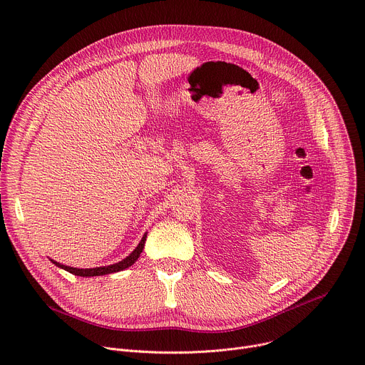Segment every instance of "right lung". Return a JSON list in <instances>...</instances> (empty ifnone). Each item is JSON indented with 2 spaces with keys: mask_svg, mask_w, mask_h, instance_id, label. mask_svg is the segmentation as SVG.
<instances>
[{
  "mask_svg": "<svg viewBox=\"0 0 365 365\" xmlns=\"http://www.w3.org/2000/svg\"><path fill=\"white\" fill-rule=\"evenodd\" d=\"M145 238H147V234L143 235L141 241L138 242V245L135 247V250L127 255L124 259H121V262L115 263V264H111V266H102V267H93V269H76V267H69V266H65V264H61L58 262H55V259L50 258V262L53 263L56 267H61L75 276H81V277H93V276H106V274H113V273H118V272H123L125 269H128L130 266H133L137 258L140 257V254L143 252V248H144V244H145Z\"/></svg>",
  "mask_w": 365,
  "mask_h": 365,
  "instance_id": "1",
  "label": "right lung"
}]
</instances>
